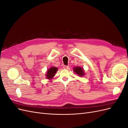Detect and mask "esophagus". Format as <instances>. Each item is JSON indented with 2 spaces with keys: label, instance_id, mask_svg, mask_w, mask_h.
<instances>
[{
  "label": "esophagus",
  "instance_id": "esophagus-1",
  "mask_svg": "<svg viewBox=\"0 0 128 128\" xmlns=\"http://www.w3.org/2000/svg\"><path fill=\"white\" fill-rule=\"evenodd\" d=\"M68 68H69V67L67 66H64L63 67V68L64 69H68Z\"/></svg>",
  "mask_w": 128,
  "mask_h": 128
}]
</instances>
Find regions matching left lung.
Listing matches in <instances>:
<instances>
[{
    "label": "left lung",
    "mask_w": 128,
    "mask_h": 128,
    "mask_svg": "<svg viewBox=\"0 0 128 128\" xmlns=\"http://www.w3.org/2000/svg\"><path fill=\"white\" fill-rule=\"evenodd\" d=\"M73 71L78 76L82 77L86 75L84 69L80 67H74L73 68Z\"/></svg>",
    "instance_id": "1"
}]
</instances>
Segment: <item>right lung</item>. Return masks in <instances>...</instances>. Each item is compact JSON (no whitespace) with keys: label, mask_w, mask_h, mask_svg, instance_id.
<instances>
[{"label":"right lung","mask_w":128,"mask_h":128,"mask_svg":"<svg viewBox=\"0 0 128 128\" xmlns=\"http://www.w3.org/2000/svg\"><path fill=\"white\" fill-rule=\"evenodd\" d=\"M58 69V68L56 67H52L49 68L47 71V72H46V74H45L46 78L49 80H52L55 76Z\"/></svg>","instance_id":"add662e5"}]
</instances>
